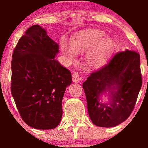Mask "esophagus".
Segmentation results:
<instances>
[{"instance_id":"obj_1","label":"esophagus","mask_w":148,"mask_h":148,"mask_svg":"<svg viewBox=\"0 0 148 148\" xmlns=\"http://www.w3.org/2000/svg\"><path fill=\"white\" fill-rule=\"evenodd\" d=\"M72 77L74 82H75V83H78L79 81V75L77 72H74L72 75Z\"/></svg>"}]
</instances>
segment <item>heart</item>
Returning <instances> with one entry per match:
<instances>
[{
	"label": "heart",
	"instance_id": "obj_1",
	"mask_svg": "<svg viewBox=\"0 0 148 148\" xmlns=\"http://www.w3.org/2000/svg\"><path fill=\"white\" fill-rule=\"evenodd\" d=\"M105 32L99 29H88L82 31L72 37L70 44L62 41V53L70 61L76 59V53L86 54L87 64L91 67H98L104 63L112 53L115 46L114 40L104 37Z\"/></svg>",
	"mask_w": 148,
	"mask_h": 148
}]
</instances>
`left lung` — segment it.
Instances as JSON below:
<instances>
[{"label": "left lung", "mask_w": 148, "mask_h": 148, "mask_svg": "<svg viewBox=\"0 0 148 148\" xmlns=\"http://www.w3.org/2000/svg\"><path fill=\"white\" fill-rule=\"evenodd\" d=\"M142 78L138 53L126 49L115 54L107 64L92 72L83 84L87 110L93 124L112 127L125 121L133 110ZM110 92V102L99 97Z\"/></svg>", "instance_id": "obj_1"}]
</instances>
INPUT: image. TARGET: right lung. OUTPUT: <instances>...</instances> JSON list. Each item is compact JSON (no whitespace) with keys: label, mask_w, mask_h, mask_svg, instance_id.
I'll return each mask as SVG.
<instances>
[{"label":"right lung","mask_w":148,"mask_h":148,"mask_svg":"<svg viewBox=\"0 0 148 148\" xmlns=\"http://www.w3.org/2000/svg\"><path fill=\"white\" fill-rule=\"evenodd\" d=\"M58 52L59 45L38 25L29 27L14 48L11 92L22 119L32 128L52 129L61 120L72 76L54 59Z\"/></svg>","instance_id":"add662e5"}]
</instances>
